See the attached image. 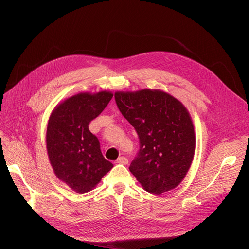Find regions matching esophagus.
Wrapping results in <instances>:
<instances>
[{
	"instance_id": "1",
	"label": "esophagus",
	"mask_w": 249,
	"mask_h": 249,
	"mask_svg": "<svg viewBox=\"0 0 249 249\" xmlns=\"http://www.w3.org/2000/svg\"><path fill=\"white\" fill-rule=\"evenodd\" d=\"M116 161L118 163H123V164H128V162H129V160H128V159L126 157H120Z\"/></svg>"
}]
</instances>
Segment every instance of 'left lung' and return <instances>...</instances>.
I'll list each match as a JSON object with an SVG mask.
<instances>
[{
  "instance_id": "8db88e82",
  "label": "left lung",
  "mask_w": 249,
  "mask_h": 249,
  "mask_svg": "<svg viewBox=\"0 0 249 249\" xmlns=\"http://www.w3.org/2000/svg\"><path fill=\"white\" fill-rule=\"evenodd\" d=\"M114 97L140 142L130 171L150 193L159 195L175 188L184 178L195 152L194 127L186 108L160 90L115 92Z\"/></svg>"
}]
</instances>
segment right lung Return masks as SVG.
I'll return each instance as SVG.
<instances>
[{
	"label": "right lung",
	"instance_id": "add662e5",
	"mask_svg": "<svg viewBox=\"0 0 249 249\" xmlns=\"http://www.w3.org/2000/svg\"><path fill=\"white\" fill-rule=\"evenodd\" d=\"M112 96L106 91L76 94L58 105L49 118L46 144L51 165L58 178L78 193L90 191L113 167L89 129Z\"/></svg>",
	"mask_w": 249,
	"mask_h": 249
}]
</instances>
